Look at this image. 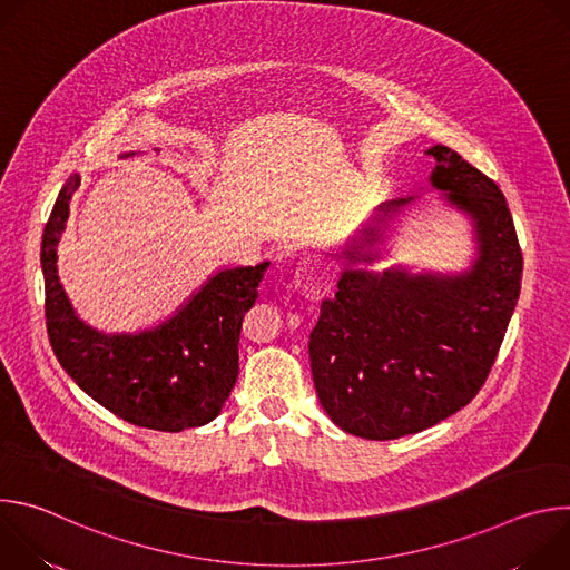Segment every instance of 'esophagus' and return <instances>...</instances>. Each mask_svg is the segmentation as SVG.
I'll list each match as a JSON object with an SVG mask.
<instances>
[{"label": "esophagus", "mask_w": 570, "mask_h": 570, "mask_svg": "<svg viewBox=\"0 0 570 570\" xmlns=\"http://www.w3.org/2000/svg\"><path fill=\"white\" fill-rule=\"evenodd\" d=\"M291 284L304 297L315 299L322 291V277H320L317 262L315 259H302L293 271V282Z\"/></svg>", "instance_id": "1"}]
</instances>
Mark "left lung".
Wrapping results in <instances>:
<instances>
[{
    "instance_id": "8db88e82",
    "label": "left lung",
    "mask_w": 570,
    "mask_h": 570,
    "mask_svg": "<svg viewBox=\"0 0 570 570\" xmlns=\"http://www.w3.org/2000/svg\"><path fill=\"white\" fill-rule=\"evenodd\" d=\"M426 153L435 157L431 185L473 223L471 268H356L379 259L387 223L415 198L387 200L343 250L338 293L322 302L308 336L322 409L365 440L420 433L464 409L490 376L521 293L523 255L497 183L449 146Z\"/></svg>"
}]
</instances>
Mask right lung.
I'll list each match as a JSON object with an SVG mask.
<instances>
[{
	"mask_svg": "<svg viewBox=\"0 0 570 570\" xmlns=\"http://www.w3.org/2000/svg\"><path fill=\"white\" fill-rule=\"evenodd\" d=\"M78 185L73 174L60 189L40 253L47 334L58 363L80 390L128 424L167 433L205 426L223 411L236 383L243 315L259 297L268 262L218 271L153 330H92L73 313L56 268V246Z\"/></svg>",
	"mask_w": 570,
	"mask_h": 570,
	"instance_id": "right-lung-1",
	"label": "right lung"
}]
</instances>
